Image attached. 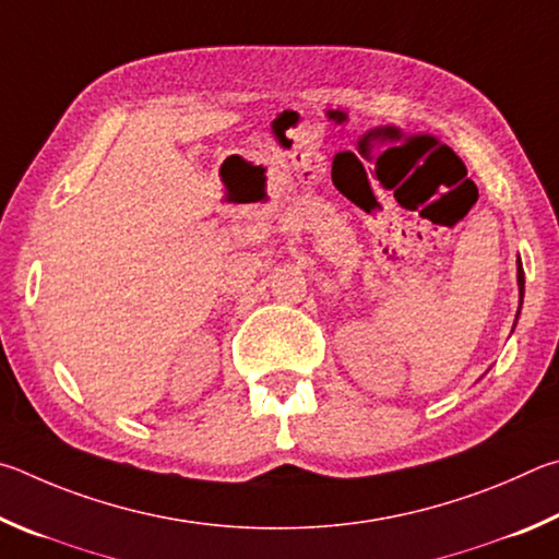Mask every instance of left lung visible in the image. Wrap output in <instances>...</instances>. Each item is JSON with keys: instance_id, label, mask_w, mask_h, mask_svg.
<instances>
[{"instance_id": "obj_1", "label": "left lung", "mask_w": 559, "mask_h": 559, "mask_svg": "<svg viewBox=\"0 0 559 559\" xmlns=\"http://www.w3.org/2000/svg\"><path fill=\"white\" fill-rule=\"evenodd\" d=\"M518 287H521V305H523V289H525V280H523V264L518 260Z\"/></svg>"}]
</instances>
